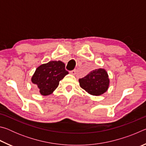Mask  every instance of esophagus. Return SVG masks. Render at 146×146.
Here are the masks:
<instances>
[{
	"label": "esophagus",
	"mask_w": 146,
	"mask_h": 146,
	"mask_svg": "<svg viewBox=\"0 0 146 146\" xmlns=\"http://www.w3.org/2000/svg\"><path fill=\"white\" fill-rule=\"evenodd\" d=\"M70 73L71 74V75H75L76 74V70H72V71H70Z\"/></svg>",
	"instance_id": "esophagus-1"
}]
</instances>
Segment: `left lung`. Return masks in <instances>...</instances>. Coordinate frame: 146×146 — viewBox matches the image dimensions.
<instances>
[{"label":"left lung","instance_id":"8db88e82","mask_svg":"<svg viewBox=\"0 0 146 146\" xmlns=\"http://www.w3.org/2000/svg\"><path fill=\"white\" fill-rule=\"evenodd\" d=\"M80 86L89 94L101 95L106 92L110 85L109 76L104 69L93 70L84 78L78 80Z\"/></svg>","mask_w":146,"mask_h":146}]
</instances>
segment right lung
Masks as SVG:
<instances>
[{"label": "right lung", "instance_id": "right-lung-1", "mask_svg": "<svg viewBox=\"0 0 146 146\" xmlns=\"http://www.w3.org/2000/svg\"><path fill=\"white\" fill-rule=\"evenodd\" d=\"M68 73L62 62L50 61L36 69L31 77V82L37 86L42 95L47 96L56 90L59 82Z\"/></svg>", "mask_w": 146, "mask_h": 146}]
</instances>
